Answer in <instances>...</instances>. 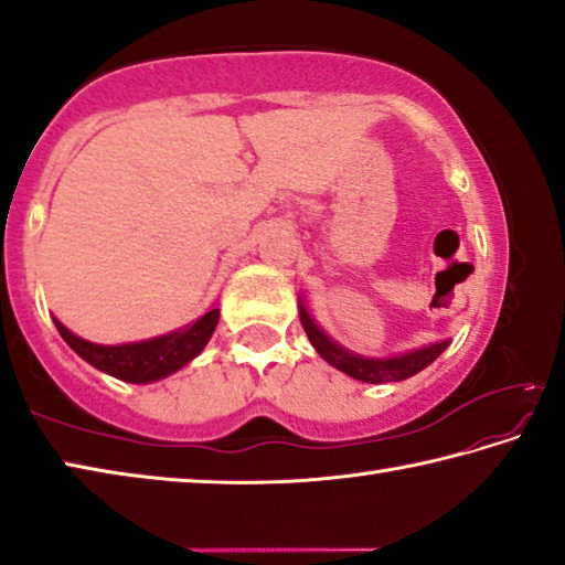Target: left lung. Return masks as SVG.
Here are the masks:
<instances>
[{"instance_id": "obj_1", "label": "left lung", "mask_w": 565, "mask_h": 565, "mask_svg": "<svg viewBox=\"0 0 565 565\" xmlns=\"http://www.w3.org/2000/svg\"><path fill=\"white\" fill-rule=\"evenodd\" d=\"M299 319L306 337L311 341V347L319 351V356L323 361H329L333 369L349 374L351 379L363 381V384H388V381L411 379L414 374H418V371H424L428 363H434L438 356H441V353L448 349V343H451V341H436V343H428L424 349L398 353V356L369 359V356H361V353H353L349 349L339 347L337 341L327 337L319 323L313 321L311 313L306 311L301 299H299Z\"/></svg>"}]
</instances>
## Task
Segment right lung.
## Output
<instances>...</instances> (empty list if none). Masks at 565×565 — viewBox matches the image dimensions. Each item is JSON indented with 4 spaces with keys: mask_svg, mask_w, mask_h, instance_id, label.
Listing matches in <instances>:
<instances>
[{
    "mask_svg": "<svg viewBox=\"0 0 565 565\" xmlns=\"http://www.w3.org/2000/svg\"><path fill=\"white\" fill-rule=\"evenodd\" d=\"M218 323V309H209L204 317H199L189 327L164 333V337L137 341V343H119V347H104V343L84 341L64 327L62 321L54 319L56 331L70 343L72 351L92 363L94 369L104 371L127 384H149L169 374H174L181 366H186L212 339Z\"/></svg>",
    "mask_w": 565,
    "mask_h": 565,
    "instance_id": "right-lung-1",
    "label": "right lung"
}]
</instances>
